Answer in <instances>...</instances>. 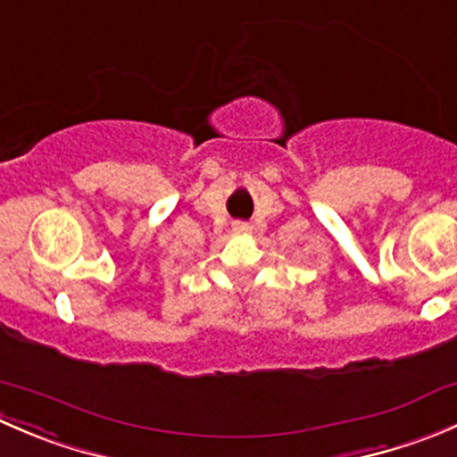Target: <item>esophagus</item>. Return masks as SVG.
<instances>
[{"instance_id":"esophagus-1","label":"esophagus","mask_w":457,"mask_h":457,"mask_svg":"<svg viewBox=\"0 0 457 457\" xmlns=\"http://www.w3.org/2000/svg\"><path fill=\"white\" fill-rule=\"evenodd\" d=\"M232 228H234V232H237V234H245L247 229H250V225L243 223V220H237V223H234Z\"/></svg>"}]
</instances>
